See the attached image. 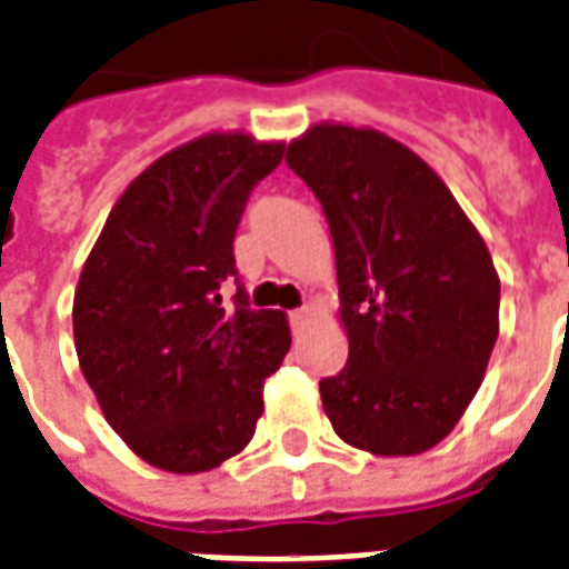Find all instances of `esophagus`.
<instances>
[{"label": "esophagus", "instance_id": "34e87169", "mask_svg": "<svg viewBox=\"0 0 569 569\" xmlns=\"http://www.w3.org/2000/svg\"><path fill=\"white\" fill-rule=\"evenodd\" d=\"M308 320H311V308L308 306L290 311V329H293V332H302V329L308 326Z\"/></svg>", "mask_w": 569, "mask_h": 569}]
</instances>
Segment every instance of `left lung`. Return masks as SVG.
<instances>
[{"mask_svg": "<svg viewBox=\"0 0 569 569\" xmlns=\"http://www.w3.org/2000/svg\"><path fill=\"white\" fill-rule=\"evenodd\" d=\"M288 166L323 204L347 365L320 380L335 433L380 457L442 442L499 338L487 243L421 157L377 130L317 124Z\"/></svg>", "mask_w": 569, "mask_h": 569, "instance_id": "obj_1", "label": "left lung"}]
</instances>
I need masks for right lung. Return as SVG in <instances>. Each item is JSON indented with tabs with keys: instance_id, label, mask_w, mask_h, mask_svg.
<instances>
[{
	"instance_id": "right-lung-1",
	"label": "right lung",
	"mask_w": 569,
	"mask_h": 569,
	"mask_svg": "<svg viewBox=\"0 0 569 569\" xmlns=\"http://www.w3.org/2000/svg\"><path fill=\"white\" fill-rule=\"evenodd\" d=\"M281 153L243 133L166 153L118 198L82 267L79 368L112 430L157 469L207 472L243 451L288 353V317L249 306L234 261L246 201Z\"/></svg>"
}]
</instances>
